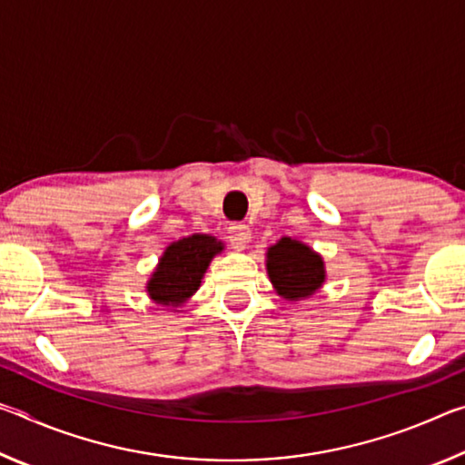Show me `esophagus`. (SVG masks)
Instances as JSON below:
<instances>
[{
	"label": "esophagus",
	"instance_id": "obj_1",
	"mask_svg": "<svg viewBox=\"0 0 465 465\" xmlns=\"http://www.w3.org/2000/svg\"><path fill=\"white\" fill-rule=\"evenodd\" d=\"M227 240H230L235 248H246L250 242V227L246 223L233 222L227 227Z\"/></svg>",
	"mask_w": 465,
	"mask_h": 465
}]
</instances>
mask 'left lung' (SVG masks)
Segmentation results:
<instances>
[{
	"mask_svg": "<svg viewBox=\"0 0 465 465\" xmlns=\"http://www.w3.org/2000/svg\"><path fill=\"white\" fill-rule=\"evenodd\" d=\"M266 271L277 293L291 302L310 297L324 282V262L305 243L282 238L269 248Z\"/></svg>",
	"mask_w": 465,
	"mask_h": 465,
	"instance_id": "8db88e82",
	"label": "left lung"
}]
</instances>
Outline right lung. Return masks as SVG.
Segmentation results:
<instances>
[{"mask_svg":"<svg viewBox=\"0 0 465 465\" xmlns=\"http://www.w3.org/2000/svg\"><path fill=\"white\" fill-rule=\"evenodd\" d=\"M222 242L211 235H188L163 252L160 264L147 282V293L160 305H180L201 285V279Z\"/></svg>","mask_w":465,"mask_h":465,"instance_id":"obj_1","label":"right lung"}]
</instances>
